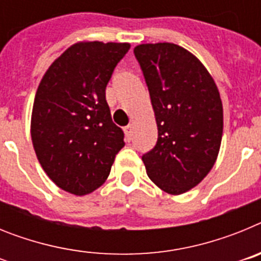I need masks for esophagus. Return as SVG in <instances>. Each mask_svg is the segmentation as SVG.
Wrapping results in <instances>:
<instances>
[{
    "label": "esophagus",
    "instance_id": "34e87169",
    "mask_svg": "<svg viewBox=\"0 0 261 261\" xmlns=\"http://www.w3.org/2000/svg\"><path fill=\"white\" fill-rule=\"evenodd\" d=\"M124 133H125L126 140H128V141H130L133 137V125L132 124H129L128 126H125V128H124Z\"/></svg>",
    "mask_w": 261,
    "mask_h": 261
}]
</instances>
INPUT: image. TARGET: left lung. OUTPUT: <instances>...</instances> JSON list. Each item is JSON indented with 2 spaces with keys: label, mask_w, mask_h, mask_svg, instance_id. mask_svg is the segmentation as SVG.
Returning <instances> with one entry per match:
<instances>
[{
  "label": "left lung",
  "mask_w": 261,
  "mask_h": 261,
  "mask_svg": "<svg viewBox=\"0 0 261 261\" xmlns=\"http://www.w3.org/2000/svg\"><path fill=\"white\" fill-rule=\"evenodd\" d=\"M141 65L158 128L155 146L142 156L147 176L170 195L192 190L220 153L223 108L206 68L174 43L140 44Z\"/></svg>",
  "instance_id": "8db88e82"
}]
</instances>
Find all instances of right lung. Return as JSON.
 Returning a JSON list of instances; mask_svg holds the SVG:
<instances>
[{"mask_svg":"<svg viewBox=\"0 0 261 261\" xmlns=\"http://www.w3.org/2000/svg\"><path fill=\"white\" fill-rule=\"evenodd\" d=\"M129 48V43L78 41L39 84L31 114L34 150L50 180L71 195L102 186L125 145L111 117L106 86Z\"/></svg>","mask_w":261,"mask_h":261,"instance_id":"obj_1","label":"right lung"}]
</instances>
